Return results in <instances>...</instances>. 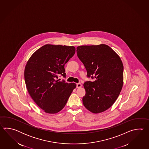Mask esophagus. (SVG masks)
<instances>
[{"instance_id": "esophagus-1", "label": "esophagus", "mask_w": 149, "mask_h": 149, "mask_svg": "<svg viewBox=\"0 0 149 149\" xmlns=\"http://www.w3.org/2000/svg\"><path fill=\"white\" fill-rule=\"evenodd\" d=\"M81 86H82L81 84H80V83H78V84H77V88H80V87H81Z\"/></svg>"}]
</instances>
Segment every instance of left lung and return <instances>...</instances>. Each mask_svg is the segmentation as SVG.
<instances>
[{
	"label": "left lung",
	"instance_id": "left-lung-1",
	"mask_svg": "<svg viewBox=\"0 0 149 149\" xmlns=\"http://www.w3.org/2000/svg\"><path fill=\"white\" fill-rule=\"evenodd\" d=\"M77 53L87 77L95 78L93 82L84 84L83 104L92 113L104 112L113 104L123 86L124 66L120 57L105 44L80 46Z\"/></svg>",
	"mask_w": 149,
	"mask_h": 149
}]
</instances>
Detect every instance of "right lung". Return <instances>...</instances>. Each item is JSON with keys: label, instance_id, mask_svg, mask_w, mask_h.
Returning a JSON list of instances; mask_svg holds the SVG:
<instances>
[{"label": "right lung", "instance_id": "1", "mask_svg": "<svg viewBox=\"0 0 149 149\" xmlns=\"http://www.w3.org/2000/svg\"><path fill=\"white\" fill-rule=\"evenodd\" d=\"M75 52L74 46L45 45L26 63L24 78L27 90L38 107L47 113L62 110L76 87L75 83L57 80L60 74L65 77L64 65Z\"/></svg>", "mask_w": 149, "mask_h": 149}]
</instances>
